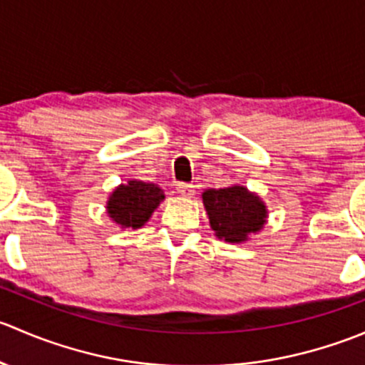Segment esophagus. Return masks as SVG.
<instances>
[{"label": "esophagus", "instance_id": "obj_1", "mask_svg": "<svg viewBox=\"0 0 365 365\" xmlns=\"http://www.w3.org/2000/svg\"><path fill=\"white\" fill-rule=\"evenodd\" d=\"M176 192L182 194V196H185V197H192L194 196V185H190V183H178V185H176Z\"/></svg>", "mask_w": 365, "mask_h": 365}]
</instances>
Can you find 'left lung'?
Wrapping results in <instances>:
<instances>
[{
  "mask_svg": "<svg viewBox=\"0 0 365 365\" xmlns=\"http://www.w3.org/2000/svg\"><path fill=\"white\" fill-rule=\"evenodd\" d=\"M203 205L215 237L230 244L247 242L267 222L261 197L242 185L205 190Z\"/></svg>",
  "mask_w": 365,
  "mask_h": 365,
  "instance_id": "obj_1",
  "label": "left lung"
}]
</instances>
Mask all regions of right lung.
<instances>
[{
	"label": "right lung",
	"mask_w": 365,
	"mask_h": 365,
	"mask_svg": "<svg viewBox=\"0 0 365 365\" xmlns=\"http://www.w3.org/2000/svg\"><path fill=\"white\" fill-rule=\"evenodd\" d=\"M160 201H164V192L155 183L128 180L113 190L106 208L118 226L138 230L148 222Z\"/></svg>",
	"instance_id": "obj_1"
}]
</instances>
